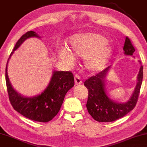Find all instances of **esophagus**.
Here are the masks:
<instances>
[{
    "mask_svg": "<svg viewBox=\"0 0 147 147\" xmlns=\"http://www.w3.org/2000/svg\"><path fill=\"white\" fill-rule=\"evenodd\" d=\"M74 83H75V86H77V85H80L82 84V80H80L79 76H74Z\"/></svg>",
    "mask_w": 147,
    "mask_h": 147,
    "instance_id": "obj_1",
    "label": "esophagus"
}]
</instances>
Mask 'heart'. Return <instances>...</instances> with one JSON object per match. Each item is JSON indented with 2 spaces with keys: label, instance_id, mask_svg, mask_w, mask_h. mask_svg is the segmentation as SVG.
<instances>
[{
  "label": "heart",
  "instance_id": "heart-1",
  "mask_svg": "<svg viewBox=\"0 0 147 147\" xmlns=\"http://www.w3.org/2000/svg\"><path fill=\"white\" fill-rule=\"evenodd\" d=\"M103 35L95 33L80 34L72 36L68 40L70 52L63 49L59 53L61 61L73 65L75 59H84V65L87 70L100 71L108 64L112 56L113 47Z\"/></svg>",
  "mask_w": 147,
  "mask_h": 147
}]
</instances>
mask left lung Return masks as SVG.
Here are the masks:
<instances>
[{"mask_svg":"<svg viewBox=\"0 0 147 147\" xmlns=\"http://www.w3.org/2000/svg\"><path fill=\"white\" fill-rule=\"evenodd\" d=\"M124 54L133 56L135 48L130 39L126 37L123 47ZM141 64L137 75V83L134 91L126 102H117L109 97L106 89V78L111 66L103 70L96 76H92L84 82V86L88 90L86 104L88 111L94 119L99 122H111L127 114L136 106L143 76V67Z\"/></svg>","mask_w":147,"mask_h":147,"instance_id":"1","label":"left lung"}]
</instances>
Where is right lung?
Here are the masks:
<instances>
[{
    "mask_svg": "<svg viewBox=\"0 0 147 147\" xmlns=\"http://www.w3.org/2000/svg\"><path fill=\"white\" fill-rule=\"evenodd\" d=\"M30 38H41V37L33 31L26 33L17 41L8 58L5 74L8 96L12 107L20 114L36 121L48 122L57 114L67 92L74 86V76L69 71H53L49 84L41 94L28 97L18 92L8 78V63L14 51Z\"/></svg>",
    "mask_w": 147,
    "mask_h": 147,
    "instance_id": "add662e5",
    "label": "right lung"
}]
</instances>
